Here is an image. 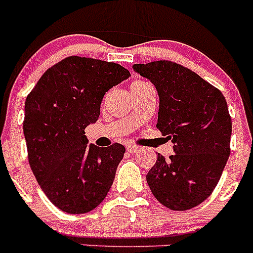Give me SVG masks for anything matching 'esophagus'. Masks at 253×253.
I'll use <instances>...</instances> for the list:
<instances>
[{
	"label": "esophagus",
	"mask_w": 253,
	"mask_h": 253,
	"mask_svg": "<svg viewBox=\"0 0 253 253\" xmlns=\"http://www.w3.org/2000/svg\"><path fill=\"white\" fill-rule=\"evenodd\" d=\"M126 149H128V152H130V153H135V152L138 151V147L135 146V144H128V146H126Z\"/></svg>",
	"instance_id": "1"
}]
</instances>
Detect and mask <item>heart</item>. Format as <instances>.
<instances>
[{"mask_svg": "<svg viewBox=\"0 0 253 253\" xmlns=\"http://www.w3.org/2000/svg\"><path fill=\"white\" fill-rule=\"evenodd\" d=\"M142 84V82H140V81H137V82H134L133 84Z\"/></svg>", "mask_w": 253, "mask_h": 253, "instance_id": "obj_1", "label": "heart"}]
</instances>
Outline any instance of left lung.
<instances>
[{
	"label": "left lung",
	"mask_w": 253,
	"mask_h": 253,
	"mask_svg": "<svg viewBox=\"0 0 253 253\" xmlns=\"http://www.w3.org/2000/svg\"><path fill=\"white\" fill-rule=\"evenodd\" d=\"M160 96L157 128L175 153L158 154L147 175L154 198L171 210L202 204L218 184L231 153L232 119L223 93L191 69L171 60L134 64Z\"/></svg>",
	"instance_id": "left-lung-1"
}]
</instances>
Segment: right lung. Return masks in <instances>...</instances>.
I'll list each match as a JSON object with an SVG mask.
<instances>
[{"label":"right lung","instance_id":"1","mask_svg":"<svg viewBox=\"0 0 253 253\" xmlns=\"http://www.w3.org/2000/svg\"><path fill=\"white\" fill-rule=\"evenodd\" d=\"M129 76L114 62L71 55L46 69L26 97L29 165L44 194L66 213L91 211L113 185L125 147L88 146L84 128L99 119L105 93Z\"/></svg>","mask_w":253,"mask_h":253}]
</instances>
